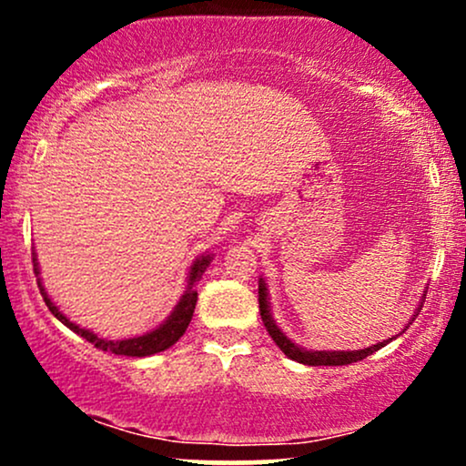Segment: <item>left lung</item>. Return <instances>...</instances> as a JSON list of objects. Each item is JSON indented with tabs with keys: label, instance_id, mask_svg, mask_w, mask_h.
Returning <instances> with one entry per match:
<instances>
[{
	"label": "left lung",
	"instance_id": "left-lung-1",
	"mask_svg": "<svg viewBox=\"0 0 466 466\" xmlns=\"http://www.w3.org/2000/svg\"><path fill=\"white\" fill-rule=\"evenodd\" d=\"M422 302H425V293H422V300L419 304V309L422 307ZM258 304H260V318H263L267 333H269L271 339L276 341L278 349L285 352L289 360L304 363V366H349V363L366 360L368 355H372V352L383 349L388 341L394 339V337H390V339H383V341H379V344L368 346V349H361V350H307V349H302V346L293 344V341L289 339L285 333H282L280 326L276 324L274 315H271L269 289H267L265 278H258ZM419 309H416L414 318L410 319L408 326L416 319V315H419ZM408 326H405L403 330H408ZM403 330H400V333H403Z\"/></svg>",
	"mask_w": 466,
	"mask_h": 466
}]
</instances>
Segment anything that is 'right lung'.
<instances>
[{
  "mask_svg": "<svg viewBox=\"0 0 466 466\" xmlns=\"http://www.w3.org/2000/svg\"><path fill=\"white\" fill-rule=\"evenodd\" d=\"M32 263H35V274L39 276L41 271H39V263H36V251H32ZM210 263H212V254L197 256V258L192 260V265L188 269V282H186L184 296L179 298L177 304H175L173 313H170L168 318H166L164 322L157 326V329L148 330V333H144L140 337H129V339H105V337L96 335L94 330H87V329H83V326L74 324L72 319H69L67 315L63 313L55 302H52V298L47 296V291H46L44 282H41V278H36V280H39L41 296H44V300L47 304V309L52 311V315H55L58 322L66 324L69 330H74L76 335L85 337L87 341H92L96 349H100L105 352H114V355L148 357V355H155V352H162L166 349H170V346H173L175 341H177L179 337L186 333V329H188V324L192 319V313H195V304H197L195 285L201 280L203 271L210 267Z\"/></svg>",
  "mask_w": 466,
  "mask_h": 466,
  "instance_id": "obj_1",
  "label": "right lung"
}]
</instances>
